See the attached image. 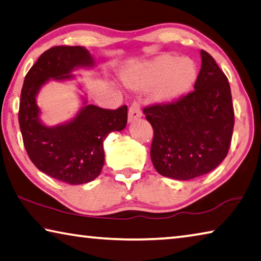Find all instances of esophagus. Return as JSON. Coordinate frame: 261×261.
Segmentation results:
<instances>
[{"label":"esophagus","instance_id":"1","mask_svg":"<svg viewBox=\"0 0 261 261\" xmlns=\"http://www.w3.org/2000/svg\"><path fill=\"white\" fill-rule=\"evenodd\" d=\"M140 117H142V110H140V107L137 102H134L129 109V114H127L129 122H134Z\"/></svg>","mask_w":261,"mask_h":261}]
</instances>
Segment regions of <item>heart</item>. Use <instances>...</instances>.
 <instances>
[{
	"instance_id": "1",
	"label": "heart",
	"mask_w": 261,
	"mask_h": 261,
	"mask_svg": "<svg viewBox=\"0 0 261 261\" xmlns=\"http://www.w3.org/2000/svg\"><path fill=\"white\" fill-rule=\"evenodd\" d=\"M197 77L193 60L174 56L156 58L138 76L129 79V84L137 88H150L161 84L155 96L161 102H173L187 94Z\"/></svg>"
}]
</instances>
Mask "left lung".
Returning a JSON list of instances; mask_svg holds the SVG:
<instances>
[{"instance_id": "1", "label": "left lung", "mask_w": 261, "mask_h": 261, "mask_svg": "<svg viewBox=\"0 0 261 261\" xmlns=\"http://www.w3.org/2000/svg\"><path fill=\"white\" fill-rule=\"evenodd\" d=\"M202 65L192 93L145 107L153 127L151 159L159 174L195 179L216 168L229 152L234 111L227 77L201 49Z\"/></svg>"}]
</instances>
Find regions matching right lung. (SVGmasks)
<instances>
[{"label": "right lung", "mask_w": 261, "mask_h": 261, "mask_svg": "<svg viewBox=\"0 0 261 261\" xmlns=\"http://www.w3.org/2000/svg\"><path fill=\"white\" fill-rule=\"evenodd\" d=\"M93 65L85 47H51L28 72L20 93L18 122L29 158L39 171L69 185L90 182L100 175L105 164L103 142L110 132L125 127L127 107L111 110L88 105L72 121L51 127L39 121L36 96L49 79H72L73 69Z\"/></svg>", "instance_id": "add662e5"}]
</instances>
